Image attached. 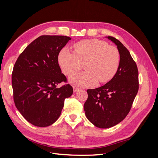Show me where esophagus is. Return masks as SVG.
<instances>
[{
  "instance_id": "1",
  "label": "esophagus",
  "mask_w": 158,
  "mask_h": 158,
  "mask_svg": "<svg viewBox=\"0 0 158 158\" xmlns=\"http://www.w3.org/2000/svg\"><path fill=\"white\" fill-rule=\"evenodd\" d=\"M78 90H79V88H78L76 87V86H73V91H74V92H76Z\"/></svg>"
}]
</instances>
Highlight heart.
Segmentation results:
<instances>
[{"instance_id": "obj_1", "label": "heart", "mask_w": 158, "mask_h": 158, "mask_svg": "<svg viewBox=\"0 0 158 158\" xmlns=\"http://www.w3.org/2000/svg\"><path fill=\"white\" fill-rule=\"evenodd\" d=\"M74 52L62 49L58 56L63 73L72 75L83 67L85 72L70 77V82L78 86H93L99 82L105 83L116 74L120 64L121 55L116 47L98 40H87L74 45Z\"/></svg>"}]
</instances>
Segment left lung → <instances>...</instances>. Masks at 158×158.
Instances as JSON below:
<instances>
[{"mask_svg": "<svg viewBox=\"0 0 158 158\" xmlns=\"http://www.w3.org/2000/svg\"><path fill=\"white\" fill-rule=\"evenodd\" d=\"M107 38L120 52L118 69L107 84L87 90L88 98L84 105L87 118L100 128L112 127L127 117L139 88L138 68L130 52L116 38Z\"/></svg>", "mask_w": 158, "mask_h": 158, "instance_id": "8db88e82", "label": "left lung"}]
</instances>
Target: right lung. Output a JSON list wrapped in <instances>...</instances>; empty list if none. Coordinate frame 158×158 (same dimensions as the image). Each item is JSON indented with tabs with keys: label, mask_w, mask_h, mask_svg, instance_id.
I'll use <instances>...</instances> for the list:
<instances>
[{
	"label": "right lung",
	"mask_w": 158,
	"mask_h": 158,
	"mask_svg": "<svg viewBox=\"0 0 158 158\" xmlns=\"http://www.w3.org/2000/svg\"><path fill=\"white\" fill-rule=\"evenodd\" d=\"M71 38L41 35L32 41L18 56L12 74L14 101L26 120L33 125L46 127L60 115L64 99L73 88L62 74L58 56Z\"/></svg>",
	"instance_id": "add662e5"
}]
</instances>
